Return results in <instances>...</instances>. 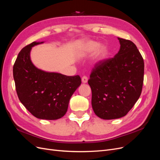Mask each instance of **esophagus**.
Wrapping results in <instances>:
<instances>
[{
	"mask_svg": "<svg viewBox=\"0 0 160 160\" xmlns=\"http://www.w3.org/2000/svg\"><path fill=\"white\" fill-rule=\"evenodd\" d=\"M81 80H82V82H83V83H88V77H86V76H83V77H82Z\"/></svg>",
	"mask_w": 160,
	"mask_h": 160,
	"instance_id": "esophagus-1",
	"label": "esophagus"
}]
</instances>
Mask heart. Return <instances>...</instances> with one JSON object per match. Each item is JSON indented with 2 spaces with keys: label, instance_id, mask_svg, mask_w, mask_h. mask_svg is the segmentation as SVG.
Instances as JSON below:
<instances>
[{
  "label": "heart",
  "instance_id": "obj_1",
  "mask_svg": "<svg viewBox=\"0 0 160 160\" xmlns=\"http://www.w3.org/2000/svg\"><path fill=\"white\" fill-rule=\"evenodd\" d=\"M81 51L84 55H89L94 51V57L98 61L105 59L108 54V48L104 44H98L91 40L84 41L81 45Z\"/></svg>",
  "mask_w": 160,
  "mask_h": 160
}]
</instances>
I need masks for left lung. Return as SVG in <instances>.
<instances>
[{
  "label": "left lung",
  "mask_w": 160,
  "mask_h": 160,
  "mask_svg": "<svg viewBox=\"0 0 160 160\" xmlns=\"http://www.w3.org/2000/svg\"><path fill=\"white\" fill-rule=\"evenodd\" d=\"M120 49L113 58L95 65L88 80L95 113L103 119L123 117L142 93L143 59L134 43L118 38Z\"/></svg>",
  "instance_id": "obj_1"
}]
</instances>
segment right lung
<instances>
[{
    "mask_svg": "<svg viewBox=\"0 0 160 160\" xmlns=\"http://www.w3.org/2000/svg\"><path fill=\"white\" fill-rule=\"evenodd\" d=\"M32 42L19 52L13 65V77L18 98L35 117L58 119L66 113L71 97L81 83L79 75L67 76L37 69L30 59Z\"/></svg>",
    "mask_w": 160,
    "mask_h": 160,
    "instance_id": "1",
    "label": "right lung"
}]
</instances>
